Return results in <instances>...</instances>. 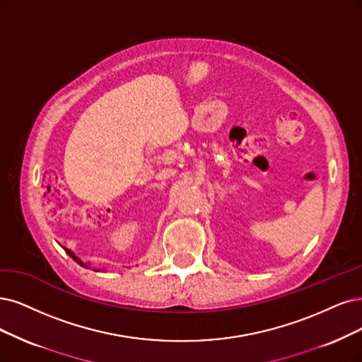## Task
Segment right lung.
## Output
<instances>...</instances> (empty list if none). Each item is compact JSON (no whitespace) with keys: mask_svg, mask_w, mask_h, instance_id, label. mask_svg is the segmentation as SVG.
<instances>
[{"mask_svg":"<svg viewBox=\"0 0 362 362\" xmlns=\"http://www.w3.org/2000/svg\"><path fill=\"white\" fill-rule=\"evenodd\" d=\"M65 252H66V253H69V255H70V257H71V258H73V259H74V261H76V262H77L78 265H82V267H85V269H89V264H85V262H83L82 259H80V258H77V257L74 255V253H73V252H71L70 249H65ZM92 270H95V269H92ZM95 272H98V270H95Z\"/></svg>","mask_w":362,"mask_h":362,"instance_id":"add662e5","label":"right lung"}]
</instances>
